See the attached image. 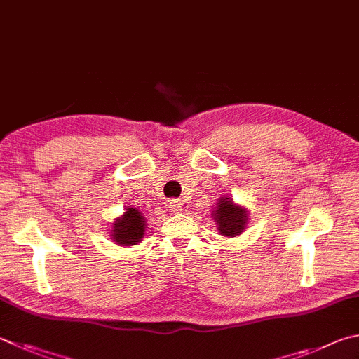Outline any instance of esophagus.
Wrapping results in <instances>:
<instances>
[{"mask_svg":"<svg viewBox=\"0 0 359 359\" xmlns=\"http://www.w3.org/2000/svg\"><path fill=\"white\" fill-rule=\"evenodd\" d=\"M168 207L171 212L177 213L182 210V202L179 199H171V201H168Z\"/></svg>","mask_w":359,"mask_h":359,"instance_id":"esophagus-1","label":"esophagus"}]
</instances>
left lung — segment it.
<instances>
[{"label": "left lung", "instance_id": "obj_1", "mask_svg": "<svg viewBox=\"0 0 359 359\" xmlns=\"http://www.w3.org/2000/svg\"><path fill=\"white\" fill-rule=\"evenodd\" d=\"M213 219L221 236L237 237L245 231L248 223V210L242 205L233 204L231 198H223L217 202V207L212 212Z\"/></svg>", "mask_w": 359, "mask_h": 359}]
</instances>
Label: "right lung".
I'll list each match as a JSON object with an SVG mask.
<instances>
[{
	"instance_id": "right-lung-1",
	"label": "right lung",
	"mask_w": 359,
	"mask_h": 359,
	"mask_svg": "<svg viewBox=\"0 0 359 359\" xmlns=\"http://www.w3.org/2000/svg\"><path fill=\"white\" fill-rule=\"evenodd\" d=\"M146 221L142 213L136 207H127L121 218L113 223L111 237L117 245L132 246L138 245L144 237Z\"/></svg>"
}]
</instances>
